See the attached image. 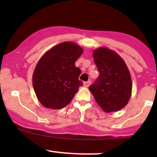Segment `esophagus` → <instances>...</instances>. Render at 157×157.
Returning a JSON list of instances; mask_svg holds the SVG:
<instances>
[{
	"label": "esophagus",
	"instance_id": "esophagus-1",
	"mask_svg": "<svg viewBox=\"0 0 157 157\" xmlns=\"http://www.w3.org/2000/svg\"><path fill=\"white\" fill-rule=\"evenodd\" d=\"M90 83H91V82H90V81L84 82V83H83V86H86V87H89V86L90 85Z\"/></svg>",
	"mask_w": 157,
	"mask_h": 157
}]
</instances>
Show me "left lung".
<instances>
[{"instance_id": "left-lung-1", "label": "left lung", "mask_w": 157, "mask_h": 157, "mask_svg": "<svg viewBox=\"0 0 157 157\" xmlns=\"http://www.w3.org/2000/svg\"><path fill=\"white\" fill-rule=\"evenodd\" d=\"M93 56L99 75L89 89L104 112L119 111L127 105L131 96L129 70L118 53L105 47L95 49Z\"/></svg>"}]
</instances>
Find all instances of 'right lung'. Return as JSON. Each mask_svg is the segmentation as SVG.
Here are the masks:
<instances>
[{"label":"right lung","instance_id":"1","mask_svg":"<svg viewBox=\"0 0 157 157\" xmlns=\"http://www.w3.org/2000/svg\"><path fill=\"white\" fill-rule=\"evenodd\" d=\"M83 52L74 42H64L47 51L39 59L33 74L38 100L51 109L64 108L83 85L81 71L75 61Z\"/></svg>","mask_w":157,"mask_h":157}]
</instances>
